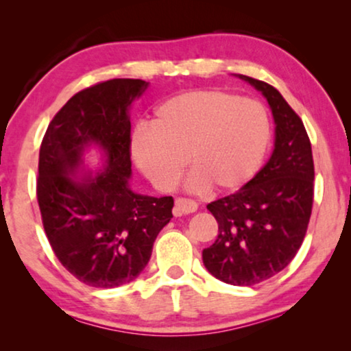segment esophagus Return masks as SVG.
I'll return each mask as SVG.
<instances>
[{
  "mask_svg": "<svg viewBox=\"0 0 351 351\" xmlns=\"http://www.w3.org/2000/svg\"><path fill=\"white\" fill-rule=\"evenodd\" d=\"M197 202L191 200V199H186V197H178L175 200V208H173V213L175 216H182V215H189V213H194L197 211Z\"/></svg>",
  "mask_w": 351,
  "mask_h": 351,
  "instance_id": "1",
  "label": "esophagus"
}]
</instances>
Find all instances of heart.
Here are the masks:
<instances>
[{"label":"heart","instance_id":"obj_1","mask_svg":"<svg viewBox=\"0 0 351 351\" xmlns=\"http://www.w3.org/2000/svg\"><path fill=\"white\" fill-rule=\"evenodd\" d=\"M152 128L138 127L130 149L160 191L175 189L186 169L192 189L235 191L263 164L270 141L267 110L221 90H192L156 108Z\"/></svg>","mask_w":351,"mask_h":351}]
</instances>
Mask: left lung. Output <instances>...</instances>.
Here are the masks:
<instances>
[{
  "instance_id": "obj_1",
  "label": "left lung",
  "mask_w": 351,
  "mask_h": 351,
  "mask_svg": "<svg viewBox=\"0 0 351 351\" xmlns=\"http://www.w3.org/2000/svg\"><path fill=\"white\" fill-rule=\"evenodd\" d=\"M239 77L267 98L275 147L253 180L206 205L219 234L202 259L224 283L253 286L281 272L302 245L312 215L315 169L304 122L281 93L264 81Z\"/></svg>"
}]
</instances>
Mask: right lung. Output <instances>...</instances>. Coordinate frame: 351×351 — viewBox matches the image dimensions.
<instances>
[{
    "label": "right lung",
    "instance_id": "obj_1",
    "mask_svg": "<svg viewBox=\"0 0 351 351\" xmlns=\"http://www.w3.org/2000/svg\"><path fill=\"white\" fill-rule=\"evenodd\" d=\"M146 88L141 79H110L77 92L53 116L39 149L36 195L47 240L63 267L93 288L135 280L173 218V197L128 186V108ZM90 145L102 149L106 167L76 177Z\"/></svg>",
    "mask_w": 351,
    "mask_h": 351
}]
</instances>
